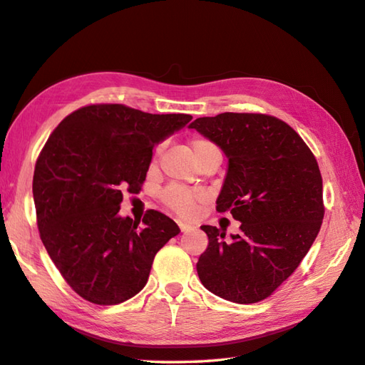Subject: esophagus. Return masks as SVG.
Instances as JSON below:
<instances>
[{
	"label": "esophagus",
	"mask_w": 365,
	"mask_h": 365,
	"mask_svg": "<svg viewBox=\"0 0 365 365\" xmlns=\"http://www.w3.org/2000/svg\"><path fill=\"white\" fill-rule=\"evenodd\" d=\"M179 227H180V230H182V232H188V231H192V230H195V227L194 225H191V223H188V222H179Z\"/></svg>",
	"instance_id": "esophagus-1"
}]
</instances>
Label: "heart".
I'll return each instance as SVG.
<instances>
[{
  "mask_svg": "<svg viewBox=\"0 0 365 365\" xmlns=\"http://www.w3.org/2000/svg\"><path fill=\"white\" fill-rule=\"evenodd\" d=\"M191 148H192L194 155H197L202 151H205V149L216 148V145L211 143L207 138L197 137L191 142ZM162 199L166 203V207H170L173 211L179 212V214H188L195 207H197V203L200 202V195L185 190V188H182V186L173 185V186H170V188H166L163 191Z\"/></svg>",
  "mask_w": 365,
  "mask_h": 365,
  "instance_id": "b5f03b06",
  "label": "heart"
}]
</instances>
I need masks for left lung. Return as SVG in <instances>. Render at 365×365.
I'll use <instances>...</instances> for the list:
<instances>
[{"label": "left lung", "instance_id": "left-lung-1", "mask_svg": "<svg viewBox=\"0 0 365 365\" xmlns=\"http://www.w3.org/2000/svg\"><path fill=\"white\" fill-rule=\"evenodd\" d=\"M228 157L217 211H231L239 235L200 228L208 248L197 274L211 293L236 304L268 297L293 274L324 219L322 177L310 148L285 121L223 112L190 125Z\"/></svg>", "mask_w": 365, "mask_h": 365}]
</instances>
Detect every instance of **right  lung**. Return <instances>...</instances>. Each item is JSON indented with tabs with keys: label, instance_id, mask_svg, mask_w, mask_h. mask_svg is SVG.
I'll use <instances>...</instances> for the list:
<instances>
[{
	"label": "right lung",
	"instance_id": "add662e5",
	"mask_svg": "<svg viewBox=\"0 0 365 365\" xmlns=\"http://www.w3.org/2000/svg\"><path fill=\"white\" fill-rule=\"evenodd\" d=\"M191 118L91 105L64 118L46 142L32 185L40 237L86 301L115 305L135 296L157 251L180 232L163 212L149 210L140 227L118 211L125 191L142 190L154 146Z\"/></svg>",
	"mask_w": 365,
	"mask_h": 365
}]
</instances>
